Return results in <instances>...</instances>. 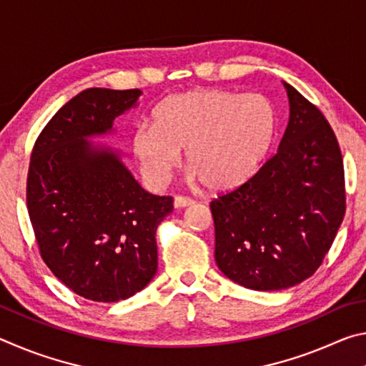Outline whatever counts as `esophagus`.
<instances>
[{"label": "esophagus", "mask_w": 366, "mask_h": 366, "mask_svg": "<svg viewBox=\"0 0 366 366\" xmlns=\"http://www.w3.org/2000/svg\"><path fill=\"white\" fill-rule=\"evenodd\" d=\"M194 200H192V198H189V197H184V195H177V197H174V208H185V207H192L194 205Z\"/></svg>", "instance_id": "obj_1"}]
</instances>
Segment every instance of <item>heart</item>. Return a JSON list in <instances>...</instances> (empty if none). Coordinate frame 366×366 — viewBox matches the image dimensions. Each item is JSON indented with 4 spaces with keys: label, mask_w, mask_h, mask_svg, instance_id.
<instances>
[{
    "label": "heart",
    "mask_w": 366,
    "mask_h": 366,
    "mask_svg": "<svg viewBox=\"0 0 366 366\" xmlns=\"http://www.w3.org/2000/svg\"><path fill=\"white\" fill-rule=\"evenodd\" d=\"M274 104L262 94L194 89L161 100L131 139V152L145 181L164 187L181 152L192 177L209 190L240 187L255 174L272 147Z\"/></svg>",
    "instance_id": "1"
}]
</instances>
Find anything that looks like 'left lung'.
I'll use <instances>...</instances> for the list:
<instances>
[{
  "mask_svg": "<svg viewBox=\"0 0 366 366\" xmlns=\"http://www.w3.org/2000/svg\"><path fill=\"white\" fill-rule=\"evenodd\" d=\"M289 122L255 176L209 203L214 259L253 290H281L313 274L345 213L342 154L323 113L284 82Z\"/></svg>",
  "mask_w": 366,
  "mask_h": 366,
  "instance_id": "8db88e82",
  "label": "left lung"
}]
</instances>
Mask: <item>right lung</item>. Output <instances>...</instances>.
<instances>
[{
    "instance_id": "obj_1",
    "label": "right lung",
    "mask_w": 366,
    "mask_h": 366,
    "mask_svg": "<svg viewBox=\"0 0 366 366\" xmlns=\"http://www.w3.org/2000/svg\"><path fill=\"white\" fill-rule=\"evenodd\" d=\"M139 89H86L43 129L30 157L27 208L40 255L72 292L126 300L157 274V229L172 197L140 187L113 148L92 137L137 107Z\"/></svg>"
}]
</instances>
